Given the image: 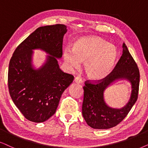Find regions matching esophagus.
Returning <instances> with one entry per match:
<instances>
[{"mask_svg": "<svg viewBox=\"0 0 148 148\" xmlns=\"http://www.w3.org/2000/svg\"><path fill=\"white\" fill-rule=\"evenodd\" d=\"M74 82L77 84H82V80L81 78L79 77V76H77V77H76L75 78H74Z\"/></svg>", "mask_w": 148, "mask_h": 148, "instance_id": "34e87169", "label": "esophagus"}]
</instances>
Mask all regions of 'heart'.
<instances>
[{
	"label": "heart",
	"instance_id": "heart-1",
	"mask_svg": "<svg viewBox=\"0 0 148 148\" xmlns=\"http://www.w3.org/2000/svg\"><path fill=\"white\" fill-rule=\"evenodd\" d=\"M64 61L71 68L84 63V72L89 79L100 80L109 75L117 58L116 47L99 37H82L64 51Z\"/></svg>",
	"mask_w": 148,
	"mask_h": 148
}]
</instances>
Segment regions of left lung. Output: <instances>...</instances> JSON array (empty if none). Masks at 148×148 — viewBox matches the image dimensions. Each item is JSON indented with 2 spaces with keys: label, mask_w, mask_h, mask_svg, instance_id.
I'll return each instance as SVG.
<instances>
[{
  "label": "left lung",
  "mask_w": 148,
  "mask_h": 148,
  "mask_svg": "<svg viewBox=\"0 0 148 148\" xmlns=\"http://www.w3.org/2000/svg\"><path fill=\"white\" fill-rule=\"evenodd\" d=\"M123 49L122 56L107 77L97 82L86 80L84 82L82 113L87 125L93 129H108L119 125L127 116L138 97L139 68L125 43ZM119 79H127L131 82V97L123 108H113L104 101L103 92L109 85Z\"/></svg>",
  "instance_id": "8db88e82"
}]
</instances>
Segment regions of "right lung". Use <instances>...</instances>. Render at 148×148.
<instances>
[{"label":"right lung","instance_id":"right-lung-1","mask_svg":"<svg viewBox=\"0 0 148 148\" xmlns=\"http://www.w3.org/2000/svg\"><path fill=\"white\" fill-rule=\"evenodd\" d=\"M66 32L64 24L38 27L17 47L10 60V95L29 121L42 123L52 116L62 93L74 80L72 74L61 70L57 60L62 57L63 38ZM34 49H41L49 55L38 69H34L31 64Z\"/></svg>","mask_w":148,"mask_h":148}]
</instances>
